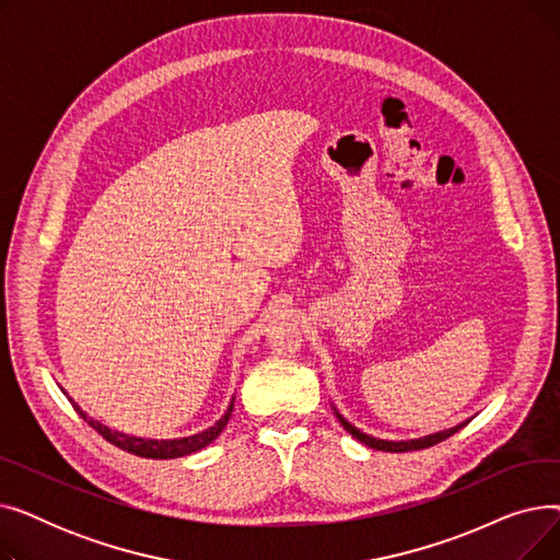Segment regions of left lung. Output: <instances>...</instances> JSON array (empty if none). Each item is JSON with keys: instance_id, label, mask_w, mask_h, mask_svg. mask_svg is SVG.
I'll list each match as a JSON object with an SVG mask.
<instances>
[{"instance_id": "obj_1", "label": "left lung", "mask_w": 560, "mask_h": 560, "mask_svg": "<svg viewBox=\"0 0 560 560\" xmlns=\"http://www.w3.org/2000/svg\"><path fill=\"white\" fill-rule=\"evenodd\" d=\"M336 416H338V420H340V424L345 427L347 433H351L357 440H361V443H363L365 447L381 450V452H413V450H427V447H431V445L443 443V440H447L450 435H454L458 429L465 427V424H458V427H454V429L438 431V433H431V435H424V438H418V440H378V438H372V435L359 431L357 427H351V424L338 413V410H336Z\"/></svg>"}]
</instances>
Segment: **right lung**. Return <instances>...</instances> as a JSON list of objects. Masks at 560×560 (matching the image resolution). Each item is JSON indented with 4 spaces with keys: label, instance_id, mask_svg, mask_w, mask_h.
<instances>
[{
    "label": "right lung",
    "instance_id": "1",
    "mask_svg": "<svg viewBox=\"0 0 560 560\" xmlns=\"http://www.w3.org/2000/svg\"><path fill=\"white\" fill-rule=\"evenodd\" d=\"M63 390V388H61ZM63 395H68L63 390ZM70 399V397H68ZM77 413L83 418V422L91 424L102 438H106L110 445L120 447L129 454H136V456H142V458H182V456H188V454H195L199 450H203L206 445H211L213 440L222 433V429L226 427L229 418H231V410H233V399L226 408V413L206 431L201 433H195V435H188V438H174V440H152V438H136V435H127L122 431H115V429H108L106 424L93 420L91 416L85 413V410L79 408V404H74V399H70Z\"/></svg>",
    "mask_w": 560,
    "mask_h": 560
}]
</instances>
